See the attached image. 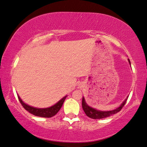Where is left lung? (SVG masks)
Masks as SVG:
<instances>
[{"label": "left lung", "mask_w": 147, "mask_h": 147, "mask_svg": "<svg viewBox=\"0 0 147 147\" xmlns=\"http://www.w3.org/2000/svg\"><path fill=\"white\" fill-rule=\"evenodd\" d=\"M128 61L129 63H130V61H129V59ZM127 99H128V97H127L126 99L123 102V103L121 105V106L117 108L116 109H114L113 111H98L95 109H94L92 107H90V106H88V105L86 104V103L85 102V100L84 99V98H83L82 107L86 116L91 118V119H104V118L111 116V115L116 114L117 113L119 112L122 109V108L124 106V105L126 104Z\"/></svg>", "instance_id": "left-lung-1"}]
</instances>
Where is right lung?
<instances>
[{"label":"right lung","instance_id":"1","mask_svg":"<svg viewBox=\"0 0 147 147\" xmlns=\"http://www.w3.org/2000/svg\"><path fill=\"white\" fill-rule=\"evenodd\" d=\"M66 96L65 97H64L62 99L59 101V102L57 103L56 104L54 105L53 106L50 107L49 108H45V109H38V108H34L33 107L29 106V105H26V103H24L19 96H18V99L20 102L21 104L22 105V106L25 108V109L30 113L32 114L35 116L37 117H44V118H51L52 117L55 116L59 111L61 109V108L62 107V104L64 102V100H66Z\"/></svg>","mask_w":147,"mask_h":147}]
</instances>
